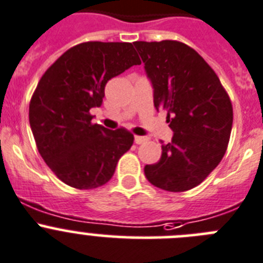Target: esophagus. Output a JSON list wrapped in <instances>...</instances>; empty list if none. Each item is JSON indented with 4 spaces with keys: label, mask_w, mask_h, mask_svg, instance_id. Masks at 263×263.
<instances>
[{
    "label": "esophagus",
    "mask_w": 263,
    "mask_h": 263,
    "mask_svg": "<svg viewBox=\"0 0 263 263\" xmlns=\"http://www.w3.org/2000/svg\"><path fill=\"white\" fill-rule=\"evenodd\" d=\"M145 140L146 139L144 136H135V143L136 144H143Z\"/></svg>",
    "instance_id": "34e87169"
}]
</instances>
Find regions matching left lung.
I'll return each mask as SVG.
<instances>
[{
    "mask_svg": "<svg viewBox=\"0 0 263 263\" xmlns=\"http://www.w3.org/2000/svg\"><path fill=\"white\" fill-rule=\"evenodd\" d=\"M153 85L154 107L167 112L174 131L162 156L144 167L149 183L185 192L202 183L222 161L231 136V100L200 54L175 40L136 41Z\"/></svg>",
    "mask_w": 263,
    "mask_h": 263,
    "instance_id": "obj_1",
    "label": "left lung"
}]
</instances>
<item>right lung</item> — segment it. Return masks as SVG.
Instances as JSON below:
<instances>
[{
	"label": "right lung",
	"instance_id": "1",
	"mask_svg": "<svg viewBox=\"0 0 263 263\" xmlns=\"http://www.w3.org/2000/svg\"><path fill=\"white\" fill-rule=\"evenodd\" d=\"M140 63L131 43L88 41L65 51L41 76L29 102V124L39 153L70 187L106 184L134 144L126 128L93 124L89 110L101 106L111 78Z\"/></svg>",
	"mask_w": 263,
	"mask_h": 263
}]
</instances>
